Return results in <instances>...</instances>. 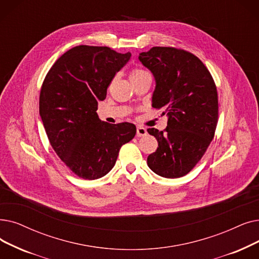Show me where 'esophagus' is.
I'll return each instance as SVG.
<instances>
[{
    "label": "esophagus",
    "mask_w": 259,
    "mask_h": 259,
    "mask_svg": "<svg viewBox=\"0 0 259 259\" xmlns=\"http://www.w3.org/2000/svg\"><path fill=\"white\" fill-rule=\"evenodd\" d=\"M146 134H147V130H146L145 128H143V127H138L137 128V137H144V136H146Z\"/></svg>",
    "instance_id": "34e87169"
}]
</instances>
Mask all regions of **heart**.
Returning <instances> with one entry per match:
<instances>
[{"instance_id":"b5f03b06","label":"heart","mask_w":259,"mask_h":259,"mask_svg":"<svg viewBox=\"0 0 259 259\" xmlns=\"http://www.w3.org/2000/svg\"><path fill=\"white\" fill-rule=\"evenodd\" d=\"M149 75L150 74L146 70L141 69V67H134V69L131 70V72L129 74V77H130L131 81H136L138 79H141V78H143V77L149 76Z\"/></svg>"}]
</instances>
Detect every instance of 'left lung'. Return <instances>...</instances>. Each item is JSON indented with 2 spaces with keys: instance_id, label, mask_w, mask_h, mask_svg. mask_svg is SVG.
Segmentation results:
<instances>
[{
  "instance_id": "left-lung-1",
  "label": "left lung",
  "mask_w": 259,
  "mask_h": 259,
  "mask_svg": "<svg viewBox=\"0 0 259 259\" xmlns=\"http://www.w3.org/2000/svg\"><path fill=\"white\" fill-rule=\"evenodd\" d=\"M156 85L152 107L168 116L163 131L147 129L159 143L147 157L150 169L164 178L187 175L203 156L215 136L218 94L212 77L197 56L172 47L141 53Z\"/></svg>"
}]
</instances>
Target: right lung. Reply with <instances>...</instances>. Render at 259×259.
<instances>
[{
	"label": "right lung",
	"instance_id": "add662e5",
	"mask_svg": "<svg viewBox=\"0 0 259 259\" xmlns=\"http://www.w3.org/2000/svg\"><path fill=\"white\" fill-rule=\"evenodd\" d=\"M131 54L108 47L78 46L65 52L44 78L39 112L53 149L79 178L95 180L115 165L121 146L137 128L108 123L96 113L99 100Z\"/></svg>",
	"mask_w": 259,
	"mask_h": 259
}]
</instances>
